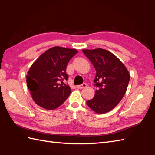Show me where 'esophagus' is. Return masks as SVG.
<instances>
[{"mask_svg":"<svg viewBox=\"0 0 155 155\" xmlns=\"http://www.w3.org/2000/svg\"><path fill=\"white\" fill-rule=\"evenodd\" d=\"M87 87V84L86 83H83L82 85H78L76 87L78 88H79V89H81V88H85Z\"/></svg>","mask_w":155,"mask_h":155,"instance_id":"1","label":"esophagus"}]
</instances>
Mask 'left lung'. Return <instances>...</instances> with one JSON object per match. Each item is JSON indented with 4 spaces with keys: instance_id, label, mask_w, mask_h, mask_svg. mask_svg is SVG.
I'll list each match as a JSON object with an SVG mask.
<instances>
[{
    "instance_id": "obj_1",
    "label": "left lung",
    "mask_w": 155,
    "mask_h": 155,
    "mask_svg": "<svg viewBox=\"0 0 155 155\" xmlns=\"http://www.w3.org/2000/svg\"><path fill=\"white\" fill-rule=\"evenodd\" d=\"M82 51L96 71L94 82L97 89L94 97L87 104L96 113H106L113 109L125 95L129 73L122 62L109 51L102 48Z\"/></svg>"
}]
</instances>
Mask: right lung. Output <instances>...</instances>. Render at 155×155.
I'll return each instance as SVG.
<instances>
[{"label":"right lung","instance_id":"1","mask_svg":"<svg viewBox=\"0 0 155 155\" xmlns=\"http://www.w3.org/2000/svg\"><path fill=\"white\" fill-rule=\"evenodd\" d=\"M78 50L54 46L41 54L32 64L26 76L27 86L37 105L46 110H54L68 97L71 88L63 81L69 61Z\"/></svg>","mask_w":155,"mask_h":155}]
</instances>
